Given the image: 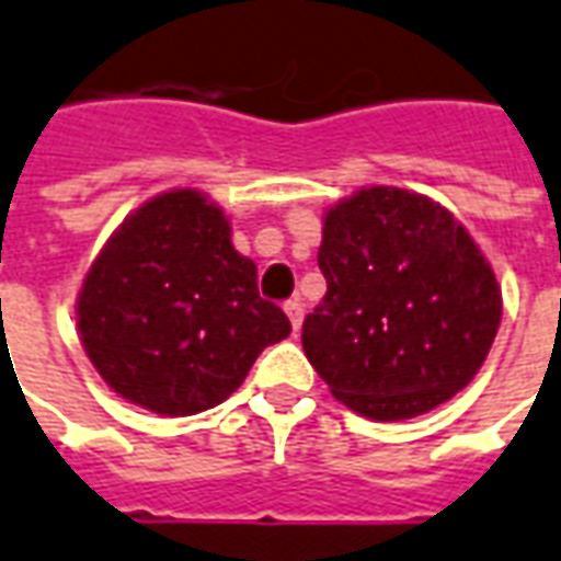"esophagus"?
<instances>
[{
    "label": "esophagus",
    "instance_id": "obj_1",
    "mask_svg": "<svg viewBox=\"0 0 561 561\" xmlns=\"http://www.w3.org/2000/svg\"><path fill=\"white\" fill-rule=\"evenodd\" d=\"M284 311H287L289 323H293V329L299 332L301 329V317H305V305H301L299 299H289L287 305H284Z\"/></svg>",
    "mask_w": 561,
    "mask_h": 561
}]
</instances>
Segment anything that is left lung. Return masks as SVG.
I'll return each mask as SVG.
<instances>
[{"label": "left lung", "instance_id": "obj_1", "mask_svg": "<svg viewBox=\"0 0 561 561\" xmlns=\"http://www.w3.org/2000/svg\"><path fill=\"white\" fill-rule=\"evenodd\" d=\"M325 296L301 347L332 396L368 420H411L471 383L502 323L490 262L450 210L368 186L323 217Z\"/></svg>", "mask_w": 561, "mask_h": 561}]
</instances>
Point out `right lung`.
I'll return each mask as SVG.
<instances>
[{
	"label": "right lung",
	"instance_id": "right-lung-1",
	"mask_svg": "<svg viewBox=\"0 0 561 561\" xmlns=\"http://www.w3.org/2000/svg\"><path fill=\"white\" fill-rule=\"evenodd\" d=\"M256 265L232 248L226 214L172 190L129 214L83 277L78 332L117 396L190 416L236 392L268 344L289 335Z\"/></svg>",
	"mask_w": 561,
	"mask_h": 561
}]
</instances>
